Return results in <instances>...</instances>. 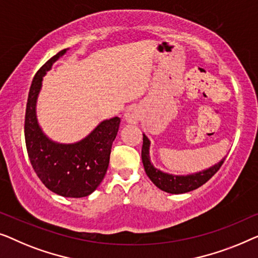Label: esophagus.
<instances>
[{"mask_svg": "<svg viewBox=\"0 0 258 258\" xmlns=\"http://www.w3.org/2000/svg\"><path fill=\"white\" fill-rule=\"evenodd\" d=\"M124 118L126 121L130 122V124H137V122L139 121L140 113H139V111H138L137 107H130L126 110Z\"/></svg>", "mask_w": 258, "mask_h": 258, "instance_id": "obj_1", "label": "esophagus"}]
</instances>
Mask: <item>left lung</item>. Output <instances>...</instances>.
Wrapping results in <instances>:
<instances>
[{"label":"left lung","mask_w":258,"mask_h":258,"mask_svg":"<svg viewBox=\"0 0 258 258\" xmlns=\"http://www.w3.org/2000/svg\"><path fill=\"white\" fill-rule=\"evenodd\" d=\"M150 146L151 141L148 138L143 134V150H141V159H143V164L145 172L147 176L150 177L152 182L157 186L159 189L166 191L170 194H183L187 191L194 190L197 188L201 187L203 183H206L217 170L220 167L223 165L226 160L227 155L220 162H217L209 168L201 172L188 174V175H174V174L164 173L162 170L155 168L153 164L151 162L150 158Z\"/></svg>","instance_id":"1"}]
</instances>
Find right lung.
<instances>
[{
    "label": "right lung",
    "mask_w": 258,
    "mask_h": 258,
    "mask_svg": "<svg viewBox=\"0 0 258 258\" xmlns=\"http://www.w3.org/2000/svg\"><path fill=\"white\" fill-rule=\"evenodd\" d=\"M67 50L50 58L32 79L25 110L24 137L32 168L44 186L60 197L84 198L97 189L106 174L120 118L101 121L88 137L75 144L55 143L43 133L36 114L43 77Z\"/></svg>",
    "instance_id": "obj_1"
}]
</instances>
